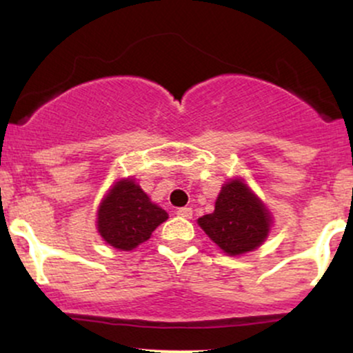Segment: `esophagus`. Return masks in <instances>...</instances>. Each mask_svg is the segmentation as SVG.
Masks as SVG:
<instances>
[{"instance_id":"1","label":"esophagus","mask_w":353,"mask_h":353,"mask_svg":"<svg viewBox=\"0 0 353 353\" xmlns=\"http://www.w3.org/2000/svg\"><path fill=\"white\" fill-rule=\"evenodd\" d=\"M176 214L182 219H190V217H192V209H190V208H181V209L176 210Z\"/></svg>"}]
</instances>
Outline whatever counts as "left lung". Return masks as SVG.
I'll return each mask as SVG.
<instances>
[{"instance_id": "8db88e82", "label": "left lung", "mask_w": 353, "mask_h": 353, "mask_svg": "<svg viewBox=\"0 0 353 353\" xmlns=\"http://www.w3.org/2000/svg\"><path fill=\"white\" fill-rule=\"evenodd\" d=\"M197 224L225 254L241 255L265 241L272 217L244 181L230 179L222 185L214 212L199 217Z\"/></svg>"}]
</instances>
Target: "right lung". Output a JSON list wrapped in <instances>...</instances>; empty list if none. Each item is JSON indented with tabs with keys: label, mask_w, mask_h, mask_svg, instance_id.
Returning a JSON list of instances; mask_svg holds the SVG:
<instances>
[{
	"label": "right lung",
	"mask_w": 353,
	"mask_h": 353,
	"mask_svg": "<svg viewBox=\"0 0 353 353\" xmlns=\"http://www.w3.org/2000/svg\"><path fill=\"white\" fill-rule=\"evenodd\" d=\"M168 217L134 179H121L101 202L98 232L114 249L132 250L148 241Z\"/></svg>",
	"instance_id": "add662e5"
}]
</instances>
